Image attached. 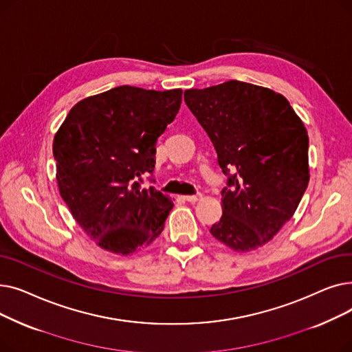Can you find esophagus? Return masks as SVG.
Segmentation results:
<instances>
[{
    "label": "esophagus",
    "instance_id": "1",
    "mask_svg": "<svg viewBox=\"0 0 352 352\" xmlns=\"http://www.w3.org/2000/svg\"><path fill=\"white\" fill-rule=\"evenodd\" d=\"M182 198L186 199V201H188V202H197V201L201 198V194H195V195H184Z\"/></svg>",
    "mask_w": 352,
    "mask_h": 352
}]
</instances>
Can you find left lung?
Segmentation results:
<instances>
[{
	"mask_svg": "<svg viewBox=\"0 0 352 352\" xmlns=\"http://www.w3.org/2000/svg\"><path fill=\"white\" fill-rule=\"evenodd\" d=\"M184 100L206 129L228 177L223 217L210 232L234 251L267 244L291 219L308 187V134L287 98L227 81L187 89Z\"/></svg>",
	"mask_w": 352,
	"mask_h": 352,
	"instance_id": "obj_1",
	"label": "left lung"
}]
</instances>
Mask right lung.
I'll return each instance as SVG.
<instances>
[{"label": "right lung", "mask_w": 352, "mask_h": 352, "mask_svg": "<svg viewBox=\"0 0 352 352\" xmlns=\"http://www.w3.org/2000/svg\"><path fill=\"white\" fill-rule=\"evenodd\" d=\"M181 100V89L116 87L77 102L55 134L60 194L101 248L128 255L162 232L173 201L141 184L153 175L157 140Z\"/></svg>", "instance_id": "obj_1"}]
</instances>
